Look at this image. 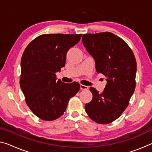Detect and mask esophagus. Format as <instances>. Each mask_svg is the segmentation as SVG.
<instances>
[{
  "instance_id": "esophagus-1",
  "label": "esophagus",
  "mask_w": 152,
  "mask_h": 152,
  "mask_svg": "<svg viewBox=\"0 0 152 152\" xmlns=\"http://www.w3.org/2000/svg\"><path fill=\"white\" fill-rule=\"evenodd\" d=\"M80 89L81 90H88V86L83 85V84H80Z\"/></svg>"
}]
</instances>
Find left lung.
<instances>
[{
	"label": "left lung",
	"instance_id": "1",
	"mask_svg": "<svg viewBox=\"0 0 152 152\" xmlns=\"http://www.w3.org/2000/svg\"><path fill=\"white\" fill-rule=\"evenodd\" d=\"M82 40L94 59L96 72L106 76L107 81L101 94L93 87L90 88L93 97L85 104V110L94 122L108 124L121 115L134 92L135 56L127 43L112 33H86Z\"/></svg>",
	"mask_w": 152,
	"mask_h": 152
}]
</instances>
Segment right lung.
<instances>
[{"label":"right lung","mask_w":152,"mask_h":152,"mask_svg":"<svg viewBox=\"0 0 152 152\" xmlns=\"http://www.w3.org/2000/svg\"><path fill=\"white\" fill-rule=\"evenodd\" d=\"M82 34H43L30 42L23 53L20 86L25 102L39 119H58L69 100L80 90L77 82L56 80V73L65 66L66 53L79 42Z\"/></svg>","instance_id":"add662e5"}]
</instances>
